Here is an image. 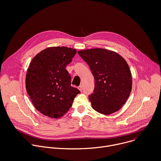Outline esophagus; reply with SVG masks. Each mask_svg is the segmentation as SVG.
<instances>
[{"label": "esophagus", "mask_w": 161, "mask_h": 161, "mask_svg": "<svg viewBox=\"0 0 161 161\" xmlns=\"http://www.w3.org/2000/svg\"><path fill=\"white\" fill-rule=\"evenodd\" d=\"M78 90H80V91H82L83 90V86L82 85H80L78 87Z\"/></svg>", "instance_id": "obj_1"}]
</instances>
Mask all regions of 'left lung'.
<instances>
[{"label": "left lung", "mask_w": 161, "mask_h": 161, "mask_svg": "<svg viewBox=\"0 0 161 161\" xmlns=\"http://www.w3.org/2000/svg\"><path fill=\"white\" fill-rule=\"evenodd\" d=\"M95 78L94 93L89 96L92 108L109 115L119 110L130 96L132 79L127 61L117 53L103 48L78 51Z\"/></svg>", "instance_id": "1"}]
</instances>
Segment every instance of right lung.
<instances>
[{
	"mask_svg": "<svg viewBox=\"0 0 161 161\" xmlns=\"http://www.w3.org/2000/svg\"><path fill=\"white\" fill-rule=\"evenodd\" d=\"M76 50L67 47H49L32 59L25 76V88L34 107L50 118L63 117L80 93L71 86L66 69Z\"/></svg>",
	"mask_w": 161,
	"mask_h": 161,
	"instance_id": "add662e5",
	"label": "right lung"
}]
</instances>
